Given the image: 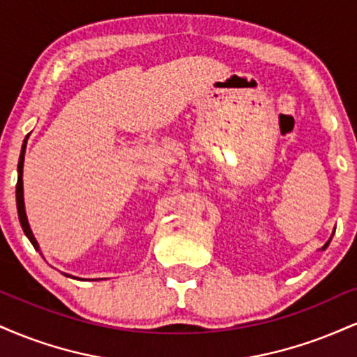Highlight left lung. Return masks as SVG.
<instances>
[{
  "label": "left lung",
  "mask_w": 357,
  "mask_h": 357,
  "mask_svg": "<svg viewBox=\"0 0 357 357\" xmlns=\"http://www.w3.org/2000/svg\"><path fill=\"white\" fill-rule=\"evenodd\" d=\"M331 240H333V236H331V238H329V241H331ZM329 241H327V243H326V245H324V247H322V250H326V248H327V245H329Z\"/></svg>",
  "instance_id": "1"
}]
</instances>
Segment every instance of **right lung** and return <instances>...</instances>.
Masks as SVG:
<instances>
[{
  "instance_id": "right-lung-1",
  "label": "right lung",
  "mask_w": 357,
  "mask_h": 357,
  "mask_svg": "<svg viewBox=\"0 0 357 357\" xmlns=\"http://www.w3.org/2000/svg\"><path fill=\"white\" fill-rule=\"evenodd\" d=\"M24 149H26V146H23L22 154H20V161H18V183H16V208H18V218H20V223H22V228H23L24 235H26L28 240L31 241V245H33L36 252H40V245H38V241H36V238H35L33 231H31L30 223H28V218H26V210H24V198H23ZM63 275L72 277V275H68V273H63ZM73 278H75V277H73ZM79 280H84V278H79Z\"/></svg>"
}]
</instances>
